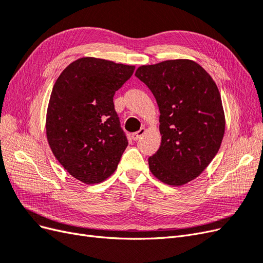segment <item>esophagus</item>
Here are the masks:
<instances>
[{
	"label": "esophagus",
	"mask_w": 263,
	"mask_h": 263,
	"mask_svg": "<svg viewBox=\"0 0 263 263\" xmlns=\"http://www.w3.org/2000/svg\"><path fill=\"white\" fill-rule=\"evenodd\" d=\"M145 134H146V128H145V127H141V128H140L138 132L133 134L132 137H133L134 140H138V139H140L142 136H144Z\"/></svg>",
	"instance_id": "1"
}]
</instances>
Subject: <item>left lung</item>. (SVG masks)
I'll list each match as a JSON object with an SVG mask.
<instances>
[{"mask_svg": "<svg viewBox=\"0 0 263 263\" xmlns=\"http://www.w3.org/2000/svg\"><path fill=\"white\" fill-rule=\"evenodd\" d=\"M135 76L153 92L160 110L161 145L149 157V169L165 184H186L211 163L224 137L218 87L198 63L189 59L141 66Z\"/></svg>", "mask_w": 263, "mask_h": 263, "instance_id": "obj_1", "label": "left lung"}]
</instances>
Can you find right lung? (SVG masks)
I'll return each mask as SVG.
<instances>
[{
	"label": "right lung",
	"instance_id": "add662e5",
	"mask_svg": "<svg viewBox=\"0 0 263 263\" xmlns=\"http://www.w3.org/2000/svg\"><path fill=\"white\" fill-rule=\"evenodd\" d=\"M134 70V66L83 57L71 62L52 87L47 140L63 168L85 184L112 176L128 145L113 98Z\"/></svg>",
	"mask_w": 263,
	"mask_h": 263
}]
</instances>
